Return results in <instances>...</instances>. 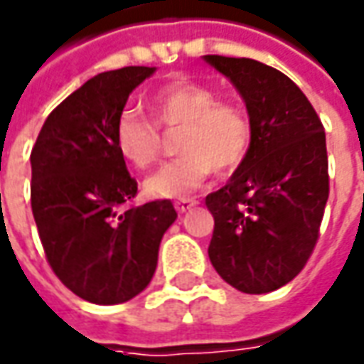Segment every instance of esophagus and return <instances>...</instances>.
<instances>
[{
    "instance_id": "obj_1",
    "label": "esophagus",
    "mask_w": 364,
    "mask_h": 364,
    "mask_svg": "<svg viewBox=\"0 0 364 364\" xmlns=\"http://www.w3.org/2000/svg\"><path fill=\"white\" fill-rule=\"evenodd\" d=\"M195 205H197V201H195V199H179V201L175 203V209H177L179 213H185V211L193 209Z\"/></svg>"
}]
</instances>
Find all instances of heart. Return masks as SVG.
<instances>
[{"label":"heart","instance_id":"heart-1","mask_svg":"<svg viewBox=\"0 0 364 364\" xmlns=\"http://www.w3.org/2000/svg\"><path fill=\"white\" fill-rule=\"evenodd\" d=\"M155 121L173 129L181 127L179 157L165 161L145 179L151 197L185 199L201 185L211 169L227 171L243 159L251 141V121L235 101H221L211 85L201 81H173L147 99ZM115 147L125 161L145 169L161 149L159 127L139 109H123L115 123Z\"/></svg>","mask_w":364,"mask_h":364}]
</instances>
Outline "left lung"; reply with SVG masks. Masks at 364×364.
<instances>
[{
  "mask_svg": "<svg viewBox=\"0 0 364 364\" xmlns=\"http://www.w3.org/2000/svg\"><path fill=\"white\" fill-rule=\"evenodd\" d=\"M243 97L251 143L205 205L215 219L209 259L241 293L281 289L305 267L328 199L325 129L285 73L247 58L203 55Z\"/></svg>",
  "mask_w": 364,
  "mask_h": 364,
  "instance_id": "obj_1",
  "label": "left lung"
}]
</instances>
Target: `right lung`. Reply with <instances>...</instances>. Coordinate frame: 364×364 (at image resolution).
I'll return each instance as SVG.
<instances>
[{
  "label": "right lung",
  "mask_w": 364,
  "mask_h": 364,
  "mask_svg": "<svg viewBox=\"0 0 364 364\" xmlns=\"http://www.w3.org/2000/svg\"><path fill=\"white\" fill-rule=\"evenodd\" d=\"M155 68H121L85 81L49 113L31 149V211L59 281L95 305L139 295L157 269L169 199L131 207L137 181L115 147L129 93Z\"/></svg>",
  "instance_id": "add662e5"
}]
</instances>
